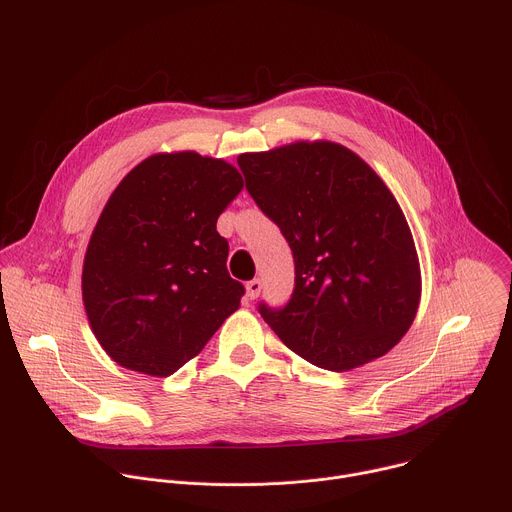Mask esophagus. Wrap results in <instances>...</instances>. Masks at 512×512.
<instances>
[{
    "label": "esophagus",
    "instance_id": "1",
    "mask_svg": "<svg viewBox=\"0 0 512 512\" xmlns=\"http://www.w3.org/2000/svg\"><path fill=\"white\" fill-rule=\"evenodd\" d=\"M261 281L259 279H251V281H247V298L249 300H255V298H259V294H261Z\"/></svg>",
    "mask_w": 512,
    "mask_h": 512
}]
</instances>
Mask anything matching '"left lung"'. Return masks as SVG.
<instances>
[{"label":"left lung","mask_w":512,"mask_h":512,"mask_svg":"<svg viewBox=\"0 0 512 512\" xmlns=\"http://www.w3.org/2000/svg\"><path fill=\"white\" fill-rule=\"evenodd\" d=\"M237 162L296 263L294 294L283 308L259 304L263 320L287 348L326 371L387 354L415 320L421 271L385 182L332 141H296Z\"/></svg>","instance_id":"8db88e82"}]
</instances>
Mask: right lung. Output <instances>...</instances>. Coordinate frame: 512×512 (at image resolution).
<instances>
[{
  "instance_id": "obj_1",
  "label": "right lung",
  "mask_w": 512,
  "mask_h": 512,
  "mask_svg": "<svg viewBox=\"0 0 512 512\" xmlns=\"http://www.w3.org/2000/svg\"><path fill=\"white\" fill-rule=\"evenodd\" d=\"M241 190L235 166L196 152L150 156L119 182L87 247L83 302L121 367L170 377L239 308L216 221Z\"/></svg>"
}]
</instances>
